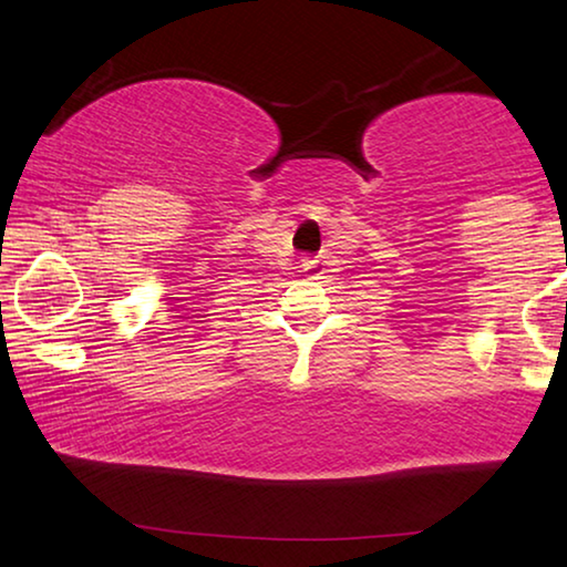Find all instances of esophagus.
Returning <instances> with one entry per match:
<instances>
[{
    "mask_svg": "<svg viewBox=\"0 0 567 567\" xmlns=\"http://www.w3.org/2000/svg\"><path fill=\"white\" fill-rule=\"evenodd\" d=\"M303 271H319V264H316V261H303Z\"/></svg>",
    "mask_w": 567,
    "mask_h": 567,
    "instance_id": "1",
    "label": "esophagus"
}]
</instances>
